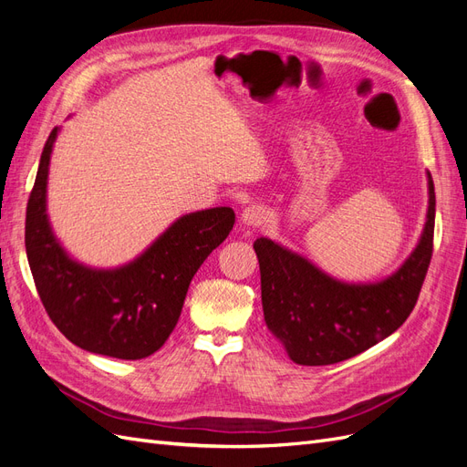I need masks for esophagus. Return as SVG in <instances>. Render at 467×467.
<instances>
[{
  "instance_id": "esophagus-1",
  "label": "esophagus",
  "mask_w": 467,
  "mask_h": 467,
  "mask_svg": "<svg viewBox=\"0 0 467 467\" xmlns=\"http://www.w3.org/2000/svg\"><path fill=\"white\" fill-rule=\"evenodd\" d=\"M266 208L263 204H249L244 212L242 216H239V223L244 225V228H257V225H261L266 218Z\"/></svg>"
}]
</instances>
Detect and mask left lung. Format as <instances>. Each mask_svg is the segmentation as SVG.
Wrapping results in <instances>:
<instances>
[{
	"label": "left lung",
	"mask_w": 467,
	"mask_h": 467,
	"mask_svg": "<svg viewBox=\"0 0 467 467\" xmlns=\"http://www.w3.org/2000/svg\"><path fill=\"white\" fill-rule=\"evenodd\" d=\"M419 244L398 271L376 282H343L268 237L253 249L261 268L268 331L302 366L335 364L360 355L398 331L417 304L432 257L434 182Z\"/></svg>",
	"instance_id": "left-lung-1"
}]
</instances>
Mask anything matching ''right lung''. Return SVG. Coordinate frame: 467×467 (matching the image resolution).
I'll return each mask as SVG.
<instances>
[{
    "label": "right lung",
    "mask_w": 467,
    "mask_h": 467,
    "mask_svg": "<svg viewBox=\"0 0 467 467\" xmlns=\"http://www.w3.org/2000/svg\"><path fill=\"white\" fill-rule=\"evenodd\" d=\"M54 129L40 155L26 204L25 247L36 292L52 323L76 347L120 360L153 355L175 329L192 276L230 235L228 206L177 218L140 255L117 268H93L66 253L47 214Z\"/></svg>",
    "instance_id": "add662e5"
}]
</instances>
